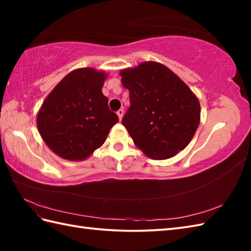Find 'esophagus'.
<instances>
[{
    "mask_svg": "<svg viewBox=\"0 0 251 251\" xmlns=\"http://www.w3.org/2000/svg\"><path fill=\"white\" fill-rule=\"evenodd\" d=\"M117 115H119V119L120 121L123 119V115H124V110L123 109H120L119 111H117Z\"/></svg>",
    "mask_w": 251,
    "mask_h": 251,
    "instance_id": "34e87169",
    "label": "esophagus"
}]
</instances>
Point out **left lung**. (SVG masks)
Returning <instances> with one entry per match:
<instances>
[{
  "mask_svg": "<svg viewBox=\"0 0 251 251\" xmlns=\"http://www.w3.org/2000/svg\"><path fill=\"white\" fill-rule=\"evenodd\" d=\"M130 106L122 123L135 145L153 159L175 156L199 127V99L176 74L157 62H143L121 72Z\"/></svg>",
  "mask_w": 251,
  "mask_h": 251,
  "instance_id": "left-lung-1",
  "label": "left lung"
}]
</instances>
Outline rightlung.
I'll return each mask as SVG.
<instances>
[{"mask_svg": "<svg viewBox=\"0 0 251 251\" xmlns=\"http://www.w3.org/2000/svg\"><path fill=\"white\" fill-rule=\"evenodd\" d=\"M105 74L92 68L70 72L42 104L36 124L51 151L81 161L102 146L119 116L101 92Z\"/></svg>", "mask_w": 251, "mask_h": 251, "instance_id": "add662e5", "label": "right lung"}]
</instances>
